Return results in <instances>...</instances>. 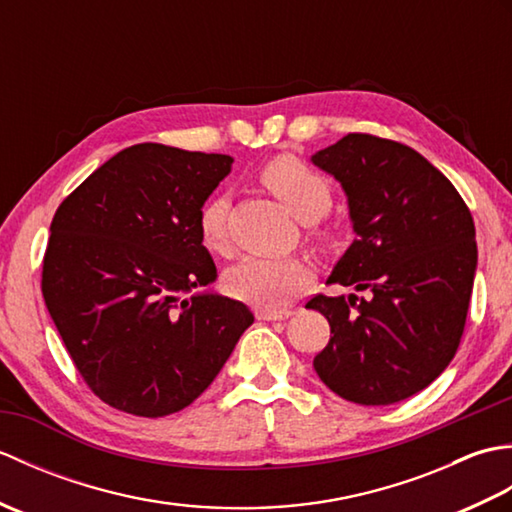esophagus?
<instances>
[{
  "mask_svg": "<svg viewBox=\"0 0 512 512\" xmlns=\"http://www.w3.org/2000/svg\"><path fill=\"white\" fill-rule=\"evenodd\" d=\"M290 310H273V308H259L257 312H255V317L259 319V321H284V319H288L290 317Z\"/></svg>",
  "mask_w": 512,
  "mask_h": 512,
  "instance_id": "1",
  "label": "esophagus"
}]
</instances>
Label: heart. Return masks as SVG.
Here are the masks:
<instances>
[{
	"mask_svg": "<svg viewBox=\"0 0 512 512\" xmlns=\"http://www.w3.org/2000/svg\"><path fill=\"white\" fill-rule=\"evenodd\" d=\"M264 187L297 217L299 222H317L328 213L332 189L328 180L295 156L270 160L259 173ZM228 200L213 195L198 211L200 242L211 253H228L226 233ZM312 279L306 262L295 257H246L226 273V290L231 297L257 308H281L297 297Z\"/></svg>",
	"mask_w": 512,
	"mask_h": 512,
	"instance_id": "obj_1",
	"label": "heart"
}]
</instances>
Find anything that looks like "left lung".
<instances>
[{
    "mask_svg": "<svg viewBox=\"0 0 512 512\" xmlns=\"http://www.w3.org/2000/svg\"><path fill=\"white\" fill-rule=\"evenodd\" d=\"M310 160L343 187L356 235L328 284L369 292L306 303L330 323L314 369L350 402H400L458 352L477 270L471 211L427 158L394 140L347 134Z\"/></svg>",
    "mask_w": 512,
    "mask_h": 512,
    "instance_id": "left-lung-1",
    "label": "left lung"
}]
</instances>
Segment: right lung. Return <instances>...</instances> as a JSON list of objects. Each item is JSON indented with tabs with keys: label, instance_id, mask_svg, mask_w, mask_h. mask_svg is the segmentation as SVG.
<instances>
[{
	"label": "right lung",
	"instance_id": "right-lung-1",
	"mask_svg": "<svg viewBox=\"0 0 512 512\" xmlns=\"http://www.w3.org/2000/svg\"><path fill=\"white\" fill-rule=\"evenodd\" d=\"M231 167L224 154L134 145L52 217L43 299L79 374L114 409L160 418L191 405L255 321L211 290L217 270L198 235L200 206Z\"/></svg>",
	"mask_w": 512,
	"mask_h": 512
}]
</instances>
